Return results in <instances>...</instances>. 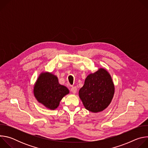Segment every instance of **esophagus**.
Segmentation results:
<instances>
[{
    "label": "esophagus",
    "mask_w": 148,
    "mask_h": 148,
    "mask_svg": "<svg viewBox=\"0 0 148 148\" xmlns=\"http://www.w3.org/2000/svg\"><path fill=\"white\" fill-rule=\"evenodd\" d=\"M71 91L73 93V94H75L77 92V88L75 87H73L71 88Z\"/></svg>",
    "instance_id": "34e87169"
}]
</instances>
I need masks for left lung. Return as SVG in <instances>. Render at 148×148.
I'll use <instances>...</instances> for the list:
<instances>
[{"instance_id": "left-lung-1", "label": "left lung", "mask_w": 148, "mask_h": 148, "mask_svg": "<svg viewBox=\"0 0 148 148\" xmlns=\"http://www.w3.org/2000/svg\"><path fill=\"white\" fill-rule=\"evenodd\" d=\"M114 85L110 74L103 69L88 75L79 91L84 106L89 111H102L111 103L114 94Z\"/></svg>"}]
</instances>
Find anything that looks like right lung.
I'll return each mask as SVG.
<instances>
[{
	"mask_svg": "<svg viewBox=\"0 0 148 148\" xmlns=\"http://www.w3.org/2000/svg\"><path fill=\"white\" fill-rule=\"evenodd\" d=\"M37 100L50 110L56 109L60 101L69 93V89L59 84L57 77L49 73H41L34 87Z\"/></svg>",
	"mask_w": 148,
	"mask_h": 148,
	"instance_id": "right-lung-1",
	"label": "right lung"
}]
</instances>
